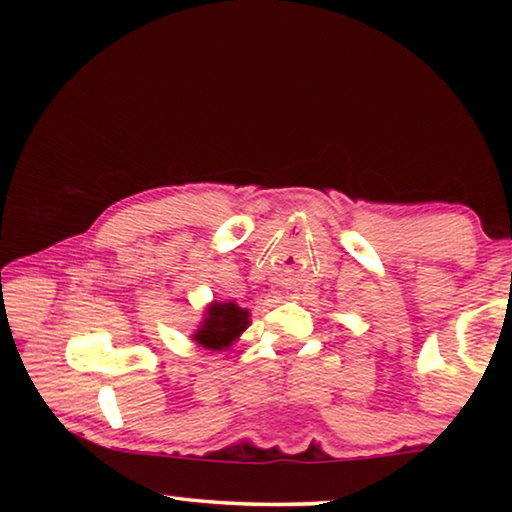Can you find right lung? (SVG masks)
Returning <instances> with one entry per match:
<instances>
[{
    "mask_svg": "<svg viewBox=\"0 0 512 512\" xmlns=\"http://www.w3.org/2000/svg\"><path fill=\"white\" fill-rule=\"evenodd\" d=\"M248 327V311L235 302H214L194 339L207 350H223Z\"/></svg>",
    "mask_w": 512,
    "mask_h": 512,
    "instance_id": "obj_1",
    "label": "right lung"
}]
</instances>
